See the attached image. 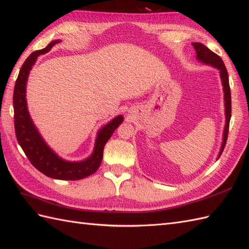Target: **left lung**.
Here are the masks:
<instances>
[{
	"mask_svg": "<svg viewBox=\"0 0 249 249\" xmlns=\"http://www.w3.org/2000/svg\"><path fill=\"white\" fill-rule=\"evenodd\" d=\"M192 44L196 51V54H197L196 55L197 59L207 63V65H211L213 67L217 68L219 70V73H221V78L223 82L224 93H225V107H226V125H225V129H224V140H223L221 152H219V155H218V157H221V155H222L224 148H225V145H226V142H227L228 131H229V122H230V118H231V93H230V87H229L228 72H227L226 67H225V65H224L222 58L217 54L213 53L212 51H210L203 43L194 42Z\"/></svg>",
	"mask_w": 249,
	"mask_h": 249,
	"instance_id": "8db88e82",
	"label": "left lung"
}]
</instances>
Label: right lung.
Masks as SVG:
<instances>
[{
    "label": "right lung",
    "mask_w": 249,
    "mask_h": 249,
    "mask_svg": "<svg viewBox=\"0 0 249 249\" xmlns=\"http://www.w3.org/2000/svg\"><path fill=\"white\" fill-rule=\"evenodd\" d=\"M58 42H60L59 40L52 41L46 48L33 52L20 69L14 90L15 131L17 140L26 157L42 174L54 179H61V180H78V179L94 174L100 167L103 159L104 146L109 138L112 136L114 129L122 123L123 117L119 115L98 131L93 154L91 155V157L80 162H68L62 160L46 145L37 128L34 126L27 111L25 98L26 80L37 57L49 52Z\"/></svg>",
    "instance_id": "right-lung-1"
}]
</instances>
